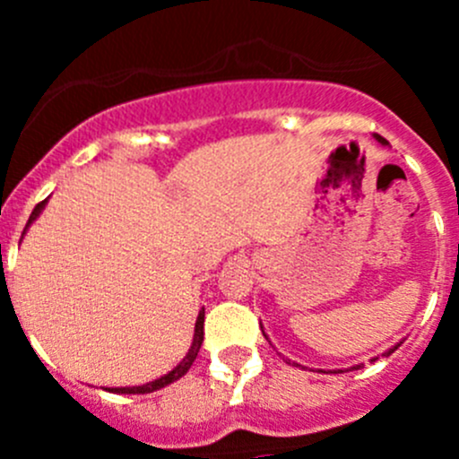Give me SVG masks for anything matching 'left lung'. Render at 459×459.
<instances>
[{"instance_id": "8db88e82", "label": "left lung", "mask_w": 459, "mask_h": 459, "mask_svg": "<svg viewBox=\"0 0 459 459\" xmlns=\"http://www.w3.org/2000/svg\"><path fill=\"white\" fill-rule=\"evenodd\" d=\"M377 142H382V143H388L386 140H384V137H377ZM264 337H266V335H264ZM397 346H400V344H397ZM397 346H395V349H397ZM395 349H391V351H386V355H391L393 353V351H395ZM290 364V362H289ZM353 368H359V367H353Z\"/></svg>"}]
</instances>
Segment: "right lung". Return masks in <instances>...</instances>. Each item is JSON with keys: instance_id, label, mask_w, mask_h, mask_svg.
Returning a JSON list of instances; mask_svg holds the SVG:
<instances>
[{"instance_id": "obj_1", "label": "right lung", "mask_w": 459, "mask_h": 459, "mask_svg": "<svg viewBox=\"0 0 459 459\" xmlns=\"http://www.w3.org/2000/svg\"><path fill=\"white\" fill-rule=\"evenodd\" d=\"M46 202H48V200L39 202V204H37L35 208H32V212H30V217H29V224H26V229H29V226H30V221H35V217L39 215V212H41V208L46 206ZM26 229H24V230H26ZM202 342H204V307H202L200 316H197V322H195V335H193V344H191V349H188L186 358H184L182 362H179L178 367L173 368V371H170L169 375H164V377L155 379V382H151V384H143V386L110 388V391H113V393H152V391H157V388H164V386H169L170 382H175V379H179V377H182V375H186L188 368H191V364L195 362L197 353H200V346H202Z\"/></svg>"}]
</instances>
